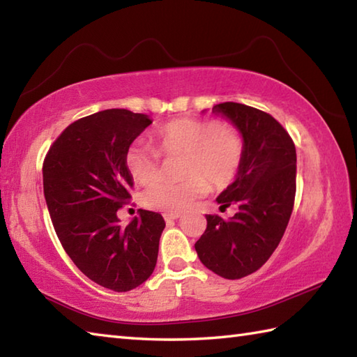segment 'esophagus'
<instances>
[{"mask_svg": "<svg viewBox=\"0 0 357 357\" xmlns=\"http://www.w3.org/2000/svg\"><path fill=\"white\" fill-rule=\"evenodd\" d=\"M181 217V213H164L165 222H173V220H178Z\"/></svg>", "mask_w": 357, "mask_h": 357, "instance_id": "34e87169", "label": "esophagus"}]
</instances>
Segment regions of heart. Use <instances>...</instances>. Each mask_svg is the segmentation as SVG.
<instances>
[{"label":"heart","mask_w":357,"mask_h":357,"mask_svg":"<svg viewBox=\"0 0 357 357\" xmlns=\"http://www.w3.org/2000/svg\"><path fill=\"white\" fill-rule=\"evenodd\" d=\"M156 149L144 144L128 148L125 164L131 178L139 184H152L161 176L160 156L183 157L178 185H150L142 195V203L150 209L178 213L213 189L222 190L232 184L243 160V137L229 123L203 119H178L165 123L153 135Z\"/></svg>","instance_id":"heart-1"}]
</instances>
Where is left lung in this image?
Instances as JSON below:
<instances>
[{
    "label": "left lung",
    "mask_w": 357,
    "mask_h": 357,
    "mask_svg": "<svg viewBox=\"0 0 357 357\" xmlns=\"http://www.w3.org/2000/svg\"><path fill=\"white\" fill-rule=\"evenodd\" d=\"M212 112L229 119L243 137V160L234 183L217 198L237 204L234 217L206 215L195 243L199 261L226 280H241L268 261L286 232L296 192V150L289 132L270 114L241 102H220Z\"/></svg>",
    "instance_id": "obj_1"
}]
</instances>
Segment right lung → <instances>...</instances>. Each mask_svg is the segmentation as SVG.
Returning <instances> with one entry per match:
<instances>
[{
	"instance_id": "obj_1",
	"label": "right lung",
	"mask_w": 357,
	"mask_h": 357,
	"mask_svg": "<svg viewBox=\"0 0 357 357\" xmlns=\"http://www.w3.org/2000/svg\"><path fill=\"white\" fill-rule=\"evenodd\" d=\"M151 125L145 114L107 109L76 120L43 160V193L57 237L89 280L114 291L139 287L158 262L160 213L139 211L121 226L116 211L134 185L125 154Z\"/></svg>"
}]
</instances>
